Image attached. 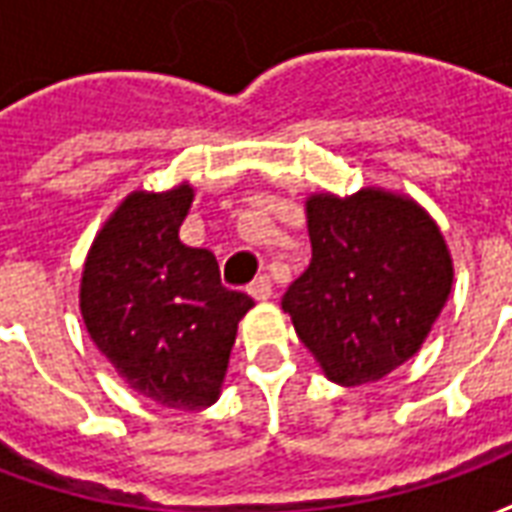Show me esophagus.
<instances>
[{"label": "esophagus", "mask_w": 512, "mask_h": 512, "mask_svg": "<svg viewBox=\"0 0 512 512\" xmlns=\"http://www.w3.org/2000/svg\"><path fill=\"white\" fill-rule=\"evenodd\" d=\"M249 296L255 301H268L271 299V279L268 277H257L252 285H249Z\"/></svg>", "instance_id": "esophagus-1"}]
</instances>
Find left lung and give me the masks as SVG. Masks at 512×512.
<instances>
[{
  "instance_id": "obj_1",
  "label": "left lung",
  "mask_w": 512,
  "mask_h": 512,
  "mask_svg": "<svg viewBox=\"0 0 512 512\" xmlns=\"http://www.w3.org/2000/svg\"><path fill=\"white\" fill-rule=\"evenodd\" d=\"M312 260L282 296L299 340L340 386L373 384L417 354L452 290V255L417 200L365 186L304 202Z\"/></svg>"
}]
</instances>
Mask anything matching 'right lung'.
Wrapping results in <instances>:
<instances>
[{
  "instance_id": "1",
  "label": "right lung",
  "mask_w": 512,
  "mask_h": 512,
  "mask_svg": "<svg viewBox=\"0 0 512 512\" xmlns=\"http://www.w3.org/2000/svg\"><path fill=\"white\" fill-rule=\"evenodd\" d=\"M191 200L186 180L131 191L95 235L79 288L84 326L117 376L178 411L219 400L238 321L255 307L224 288L213 252L178 238Z\"/></svg>"
}]
</instances>
